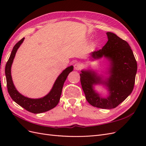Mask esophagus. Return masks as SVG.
<instances>
[{
  "instance_id": "1",
  "label": "esophagus",
  "mask_w": 146,
  "mask_h": 146,
  "mask_svg": "<svg viewBox=\"0 0 146 146\" xmlns=\"http://www.w3.org/2000/svg\"><path fill=\"white\" fill-rule=\"evenodd\" d=\"M82 64H80V63H76L74 64V69H75V70H80L81 68H82Z\"/></svg>"
}]
</instances>
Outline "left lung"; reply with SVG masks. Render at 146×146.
Segmentation results:
<instances>
[{
	"mask_svg": "<svg viewBox=\"0 0 146 146\" xmlns=\"http://www.w3.org/2000/svg\"><path fill=\"white\" fill-rule=\"evenodd\" d=\"M108 41L100 50L91 52L94 59L105 57L110 61L109 76H98L92 70H82L80 82L88 103L93 107L112 109L116 108L133 90L137 72V63L128 42L111 32H107ZM101 84L107 87L109 95L102 98L94 89Z\"/></svg>",
	"mask_w": 146,
	"mask_h": 146,
	"instance_id": "obj_1",
	"label": "left lung"
}]
</instances>
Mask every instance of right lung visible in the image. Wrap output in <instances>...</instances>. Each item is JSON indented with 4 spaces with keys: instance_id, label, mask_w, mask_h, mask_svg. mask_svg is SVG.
<instances>
[{
    "instance_id": "1",
    "label": "right lung",
    "mask_w": 146,
    "mask_h": 146,
    "mask_svg": "<svg viewBox=\"0 0 146 146\" xmlns=\"http://www.w3.org/2000/svg\"><path fill=\"white\" fill-rule=\"evenodd\" d=\"M24 38L13 47L10 58L5 66V76L8 92L11 99L28 111L38 114L48 111L58 105L62 92L63 86L69 74L73 70V66L66 68L56 78L50 91L44 97L39 99H30L22 95L17 91L13 84L11 75V68L18 48L23 42Z\"/></svg>"
}]
</instances>
